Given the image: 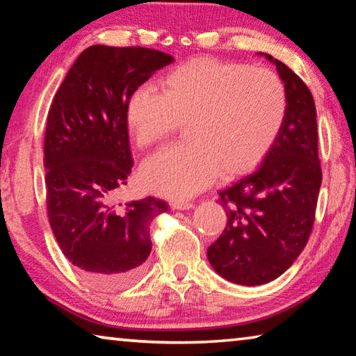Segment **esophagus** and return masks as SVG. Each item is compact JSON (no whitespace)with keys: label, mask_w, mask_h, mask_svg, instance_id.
<instances>
[{"label":"esophagus","mask_w":356,"mask_h":356,"mask_svg":"<svg viewBox=\"0 0 356 356\" xmlns=\"http://www.w3.org/2000/svg\"><path fill=\"white\" fill-rule=\"evenodd\" d=\"M170 206L172 210H188L193 207V204L188 201H172Z\"/></svg>","instance_id":"34e87169"}]
</instances>
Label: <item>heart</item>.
Masks as SVG:
<instances>
[{
	"mask_svg": "<svg viewBox=\"0 0 356 356\" xmlns=\"http://www.w3.org/2000/svg\"><path fill=\"white\" fill-rule=\"evenodd\" d=\"M161 91L140 88L125 104V125L136 146L149 147L186 122V143L161 149L141 166V184L155 195L186 200L216 174L254 170L278 140L287 92L275 72L196 58L168 72Z\"/></svg>",
	"mask_w": 356,
	"mask_h": 356,
	"instance_id": "1",
	"label": "heart"
}]
</instances>
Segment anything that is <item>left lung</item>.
Listing matches in <instances>:
<instances>
[{
    "instance_id": "1",
    "label": "left lung",
    "mask_w": 356,
    "mask_h": 356,
    "mask_svg": "<svg viewBox=\"0 0 356 356\" xmlns=\"http://www.w3.org/2000/svg\"><path fill=\"white\" fill-rule=\"evenodd\" d=\"M264 56L284 83L287 116L261 166L220 191L227 225L207 248L215 272L242 286L273 281L295 262L308 243L322 184L312 94L284 63Z\"/></svg>"
}]
</instances>
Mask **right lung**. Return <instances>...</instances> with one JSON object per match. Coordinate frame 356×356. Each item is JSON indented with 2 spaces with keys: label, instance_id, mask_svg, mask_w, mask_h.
Wrapping results in <instances>:
<instances>
[{
  "label": "right lung",
  "instance_id": "add662e5",
  "mask_svg": "<svg viewBox=\"0 0 356 356\" xmlns=\"http://www.w3.org/2000/svg\"><path fill=\"white\" fill-rule=\"evenodd\" d=\"M172 61L152 48L89 47L67 72L48 111V220L63 254L102 289L125 287L143 273L152 250L150 222L168 212V204L152 196L125 207L116 206L114 196L134 166L125 104Z\"/></svg>",
  "mask_w": 356,
  "mask_h": 356
}]
</instances>
